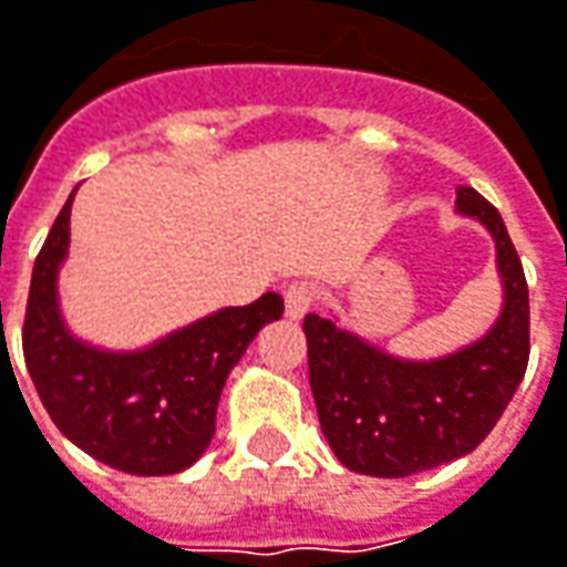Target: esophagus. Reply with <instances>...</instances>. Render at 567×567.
<instances>
[{
  "instance_id": "1",
  "label": "esophagus",
  "mask_w": 567,
  "mask_h": 567,
  "mask_svg": "<svg viewBox=\"0 0 567 567\" xmlns=\"http://www.w3.org/2000/svg\"><path fill=\"white\" fill-rule=\"evenodd\" d=\"M316 303V288L310 282H295L288 285L285 291V316L288 319H303V316L313 310Z\"/></svg>"
}]
</instances>
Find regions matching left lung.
Returning a JSON list of instances; mask_svg holds the SVG:
<instances>
[{
  "label": "left lung",
  "mask_w": 567,
  "mask_h": 567,
  "mask_svg": "<svg viewBox=\"0 0 567 567\" xmlns=\"http://www.w3.org/2000/svg\"><path fill=\"white\" fill-rule=\"evenodd\" d=\"M456 210L496 241L503 313L481 341L441 360H396L332 319L307 313V360L316 413L350 472L406 477L472 453L509 406L530 353V307L518 251L494 204L456 188Z\"/></svg>",
  "instance_id": "8db88e82"
}]
</instances>
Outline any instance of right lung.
Wrapping results in <instances>:
<instances>
[{
  "instance_id": "right-lung-1",
  "label": "right lung",
  "mask_w": 567,
  "mask_h": 567,
  "mask_svg": "<svg viewBox=\"0 0 567 567\" xmlns=\"http://www.w3.org/2000/svg\"><path fill=\"white\" fill-rule=\"evenodd\" d=\"M73 192L33 264L24 313L27 372L58 431L92 460L126 475H176L207 450L233 365L254 334L282 316L285 303L267 291L248 307L217 310L133 353L76 341L58 310Z\"/></svg>"
}]
</instances>
